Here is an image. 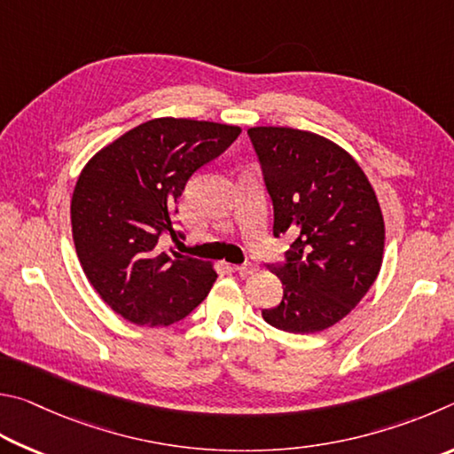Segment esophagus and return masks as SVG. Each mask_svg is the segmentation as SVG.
I'll return each mask as SVG.
<instances>
[{
  "label": "esophagus",
  "instance_id": "esophagus-1",
  "mask_svg": "<svg viewBox=\"0 0 454 454\" xmlns=\"http://www.w3.org/2000/svg\"><path fill=\"white\" fill-rule=\"evenodd\" d=\"M235 269H237V273H239L241 277H249V275H253V273H257V271H259V267H257L255 263H245V265H237Z\"/></svg>",
  "mask_w": 454,
  "mask_h": 454
}]
</instances>
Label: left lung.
<instances>
[{"instance_id":"1","label":"left lung","mask_w":454,"mask_h":454,"mask_svg":"<svg viewBox=\"0 0 454 454\" xmlns=\"http://www.w3.org/2000/svg\"><path fill=\"white\" fill-rule=\"evenodd\" d=\"M269 195L273 235L291 237L281 303L263 309L275 329L309 335L333 327L367 295L383 263L385 221L367 175L337 143L291 127L247 131Z\"/></svg>"}]
</instances>
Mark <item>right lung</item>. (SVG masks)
I'll return each instance as SVG.
<instances>
[{"label": "right lung", "mask_w": 454, "mask_h": 454, "mask_svg": "<svg viewBox=\"0 0 454 454\" xmlns=\"http://www.w3.org/2000/svg\"><path fill=\"white\" fill-rule=\"evenodd\" d=\"M241 127L159 117L95 153L71 197V231L83 273L123 319L167 327L193 311L217 273L207 261L163 251L187 181L239 137Z\"/></svg>", "instance_id": "1"}]
</instances>
